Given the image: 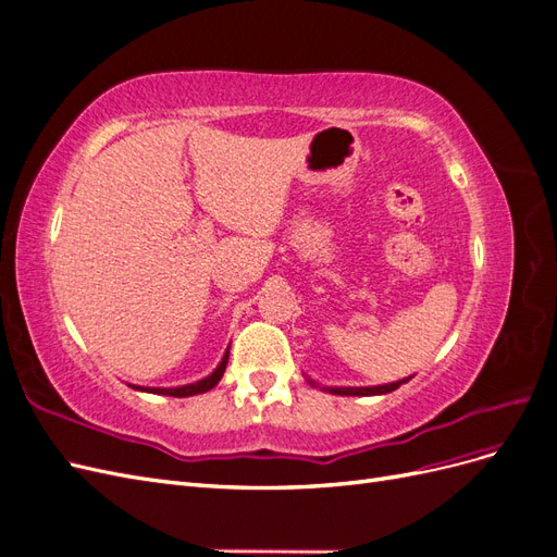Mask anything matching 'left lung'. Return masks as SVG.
I'll list each match as a JSON object with an SVG mask.
<instances>
[{
	"label": "left lung",
	"mask_w": 557,
	"mask_h": 557,
	"mask_svg": "<svg viewBox=\"0 0 557 557\" xmlns=\"http://www.w3.org/2000/svg\"><path fill=\"white\" fill-rule=\"evenodd\" d=\"M409 379L397 381V383H387V385H374V387H330L332 395H385L393 393L401 383H407Z\"/></svg>",
	"instance_id": "obj_1"
}]
</instances>
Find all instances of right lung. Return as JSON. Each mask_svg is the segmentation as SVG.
I'll return each instance as SVG.
<instances>
[{
  "label": "right lung",
  "mask_w": 557,
  "mask_h": 557,
  "mask_svg": "<svg viewBox=\"0 0 557 557\" xmlns=\"http://www.w3.org/2000/svg\"><path fill=\"white\" fill-rule=\"evenodd\" d=\"M227 358H230V348L225 350V356L221 360V364L215 367V372L207 379H201L197 383H190V385H181V387H139V385H132L137 387V391H144V393H158V395H170V397H190V395H199V393H207L211 391V387L223 379V372L227 367Z\"/></svg>",
  "instance_id": "right-lung-1"
}]
</instances>
